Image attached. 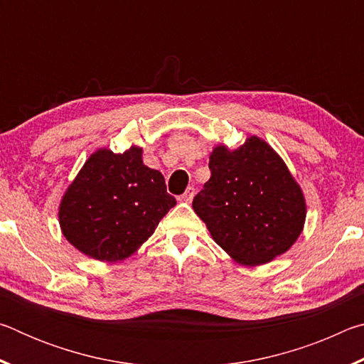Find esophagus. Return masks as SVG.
I'll return each instance as SVG.
<instances>
[{
  "label": "esophagus",
  "mask_w": 364,
  "mask_h": 364,
  "mask_svg": "<svg viewBox=\"0 0 364 364\" xmlns=\"http://www.w3.org/2000/svg\"><path fill=\"white\" fill-rule=\"evenodd\" d=\"M194 194H196V191H194V188H188L186 191H184V193L178 197V200L180 202H186V204H189L191 200H193V197H194Z\"/></svg>",
  "instance_id": "obj_1"
}]
</instances>
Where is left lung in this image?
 <instances>
[{
    "label": "left lung",
    "instance_id": "left-lung-1",
    "mask_svg": "<svg viewBox=\"0 0 364 364\" xmlns=\"http://www.w3.org/2000/svg\"><path fill=\"white\" fill-rule=\"evenodd\" d=\"M208 168L212 176L193 208L234 260L255 267L297 241L306 217L304 193L263 139L250 136L234 151L217 146Z\"/></svg>",
    "mask_w": 364,
    "mask_h": 364
}]
</instances>
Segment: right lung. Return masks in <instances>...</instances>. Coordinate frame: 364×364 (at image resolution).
<instances>
[{
  "label": "right lung",
  "mask_w": 364,
  "mask_h": 364,
  "mask_svg": "<svg viewBox=\"0 0 364 364\" xmlns=\"http://www.w3.org/2000/svg\"><path fill=\"white\" fill-rule=\"evenodd\" d=\"M175 197L159 170L143 164V149L91 154L59 207L63 234L73 247L101 262L130 257L156 231Z\"/></svg>",
  "instance_id": "obj_1"
}]
</instances>
